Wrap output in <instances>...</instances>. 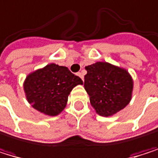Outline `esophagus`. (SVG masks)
<instances>
[{"instance_id": "obj_1", "label": "esophagus", "mask_w": 158, "mask_h": 158, "mask_svg": "<svg viewBox=\"0 0 158 158\" xmlns=\"http://www.w3.org/2000/svg\"><path fill=\"white\" fill-rule=\"evenodd\" d=\"M77 75H78L82 80H84V73H77Z\"/></svg>"}]
</instances>
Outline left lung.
Returning a JSON list of instances; mask_svg holds the SVG:
<instances>
[{
	"mask_svg": "<svg viewBox=\"0 0 158 158\" xmlns=\"http://www.w3.org/2000/svg\"><path fill=\"white\" fill-rule=\"evenodd\" d=\"M85 69V89L98 115L111 117L129 104L134 81L126 69L99 61L86 66Z\"/></svg>",
	"mask_w": 158,
	"mask_h": 158,
	"instance_id": "left-lung-1",
	"label": "left lung"
}]
</instances>
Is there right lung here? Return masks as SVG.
Listing matches in <instances>:
<instances>
[{
	"mask_svg": "<svg viewBox=\"0 0 158 158\" xmlns=\"http://www.w3.org/2000/svg\"><path fill=\"white\" fill-rule=\"evenodd\" d=\"M78 85H83L82 79L67 67L51 63L30 73L23 82V90L33 108L52 117L65 109L70 91Z\"/></svg>",
	"mask_w": 158,
	"mask_h": 158,
	"instance_id": "1",
	"label": "right lung"
}]
</instances>
